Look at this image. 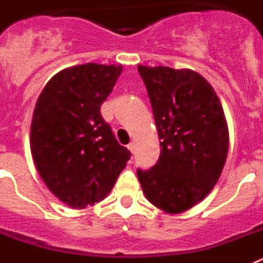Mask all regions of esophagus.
Wrapping results in <instances>:
<instances>
[{
  "mask_svg": "<svg viewBox=\"0 0 263 263\" xmlns=\"http://www.w3.org/2000/svg\"><path fill=\"white\" fill-rule=\"evenodd\" d=\"M127 148H129L130 153L133 154V153H134V148H136V145H134V142H130L129 145H127Z\"/></svg>",
  "mask_w": 263,
  "mask_h": 263,
  "instance_id": "1",
  "label": "esophagus"
}]
</instances>
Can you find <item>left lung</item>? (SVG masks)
Returning <instances> with one entry per match:
<instances>
[{"instance_id":"1","label":"left lung","mask_w":263,"mask_h":263,"mask_svg":"<svg viewBox=\"0 0 263 263\" xmlns=\"http://www.w3.org/2000/svg\"><path fill=\"white\" fill-rule=\"evenodd\" d=\"M159 143L157 164L137 176L147 200L166 213L200 203L221 175L229 130L212 85L192 69L138 66Z\"/></svg>"}]
</instances>
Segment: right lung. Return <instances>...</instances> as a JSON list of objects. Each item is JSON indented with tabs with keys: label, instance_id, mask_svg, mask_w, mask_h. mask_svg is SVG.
I'll use <instances>...</instances> for the list:
<instances>
[{
	"label": "right lung",
	"instance_id": "1",
	"mask_svg": "<svg viewBox=\"0 0 263 263\" xmlns=\"http://www.w3.org/2000/svg\"><path fill=\"white\" fill-rule=\"evenodd\" d=\"M122 66L87 63L62 69L36 100L30 148L42 180L71 208L104 200L130 159L100 113Z\"/></svg>",
	"mask_w": 263,
	"mask_h": 263
}]
</instances>
